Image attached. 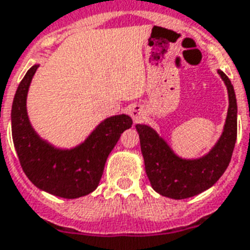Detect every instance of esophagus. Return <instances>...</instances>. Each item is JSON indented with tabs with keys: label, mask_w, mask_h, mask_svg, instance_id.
I'll return each instance as SVG.
<instances>
[{
	"label": "esophagus",
	"mask_w": 250,
	"mask_h": 250,
	"mask_svg": "<svg viewBox=\"0 0 250 250\" xmlns=\"http://www.w3.org/2000/svg\"><path fill=\"white\" fill-rule=\"evenodd\" d=\"M130 115L133 117L134 123H140L146 119V111L140 104H134L133 107L130 108Z\"/></svg>",
	"instance_id": "34e87169"
}]
</instances>
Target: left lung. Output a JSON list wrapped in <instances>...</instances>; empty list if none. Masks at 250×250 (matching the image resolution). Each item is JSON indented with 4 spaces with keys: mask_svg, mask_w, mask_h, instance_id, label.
I'll return each instance as SVG.
<instances>
[{
    "mask_svg": "<svg viewBox=\"0 0 250 250\" xmlns=\"http://www.w3.org/2000/svg\"><path fill=\"white\" fill-rule=\"evenodd\" d=\"M229 96V108L223 134L208 153L195 159L181 158L153 127L136 124L146 172L159 195L173 200L193 197L219 181L231 159L236 142V97L234 87L223 70H217Z\"/></svg>",
    "mask_w": 250,
    "mask_h": 250,
    "instance_id": "1",
    "label": "left lung"
}]
</instances>
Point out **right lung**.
Instances as JSON below:
<instances>
[{
	"instance_id": "right-lung-1",
	"label": "right lung",
	"mask_w": 250,
	"mask_h": 250,
	"mask_svg": "<svg viewBox=\"0 0 250 250\" xmlns=\"http://www.w3.org/2000/svg\"><path fill=\"white\" fill-rule=\"evenodd\" d=\"M38 68L39 64H34L27 70L12 102V139L19 161L27 178L42 191L63 198L82 197L97 188L108 154L133 120L129 115H115L101 121L74 148L52 146L40 138L27 116V92Z\"/></svg>"
}]
</instances>
